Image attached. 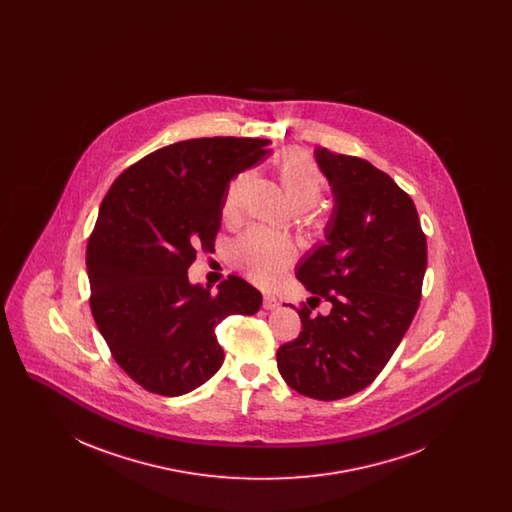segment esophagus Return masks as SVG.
<instances>
[{
    "label": "esophagus",
    "mask_w": 512,
    "mask_h": 512,
    "mask_svg": "<svg viewBox=\"0 0 512 512\" xmlns=\"http://www.w3.org/2000/svg\"><path fill=\"white\" fill-rule=\"evenodd\" d=\"M278 305H280V301H278L274 295H270V293H265V295H263V309L272 311V309H276Z\"/></svg>",
    "instance_id": "obj_1"
}]
</instances>
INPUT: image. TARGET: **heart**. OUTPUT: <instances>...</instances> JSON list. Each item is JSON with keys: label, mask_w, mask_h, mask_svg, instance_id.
Wrapping results in <instances>:
<instances>
[{"label": "heart", "mask_w": 512, "mask_h": 512, "mask_svg": "<svg viewBox=\"0 0 512 512\" xmlns=\"http://www.w3.org/2000/svg\"><path fill=\"white\" fill-rule=\"evenodd\" d=\"M253 171L236 174L228 184L222 199V219L236 222L242 217L245 199L253 186ZM278 178L282 190L297 211H307L309 230L322 238L330 228V219L313 211L320 203L326 180L313 159L303 153H286L278 161ZM297 259V247L290 238L272 234L265 228H251L232 245V261L257 284L270 286L282 278V274L292 267Z\"/></svg>", "instance_id": "b5f03b06"}]
</instances>
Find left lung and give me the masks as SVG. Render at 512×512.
Instances as JSON below:
<instances>
[{"instance_id":"obj_1","label":"left lung","mask_w":512,"mask_h":512,"mask_svg":"<svg viewBox=\"0 0 512 512\" xmlns=\"http://www.w3.org/2000/svg\"><path fill=\"white\" fill-rule=\"evenodd\" d=\"M334 192L326 244L297 267L311 299L330 315L297 309L301 332L280 345L278 370L292 390L334 401L365 390L411 326L428 263L426 236L413 199L361 157L317 149Z\"/></svg>"}]
</instances>
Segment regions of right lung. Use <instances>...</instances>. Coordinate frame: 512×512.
<instances>
[{"label": "right lung", "instance_id": "add662e5", "mask_svg": "<svg viewBox=\"0 0 512 512\" xmlns=\"http://www.w3.org/2000/svg\"><path fill=\"white\" fill-rule=\"evenodd\" d=\"M268 140L195 138L130 165L101 201L86 247L90 309L117 365L167 397L199 388L224 361L220 320L255 315L261 292L228 276L219 292L192 286L197 251H211L234 174L255 165Z\"/></svg>", "mask_w": 512, "mask_h": 512}]
</instances>
